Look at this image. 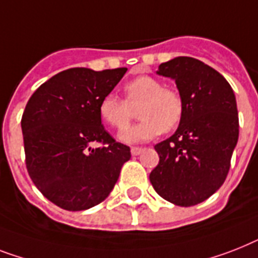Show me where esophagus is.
I'll list each match as a JSON object with an SVG mask.
<instances>
[{
    "label": "esophagus",
    "instance_id": "34e87169",
    "mask_svg": "<svg viewBox=\"0 0 258 258\" xmlns=\"http://www.w3.org/2000/svg\"><path fill=\"white\" fill-rule=\"evenodd\" d=\"M143 152V148L140 147H133L131 148V154L134 155V156H138V155H140Z\"/></svg>",
    "mask_w": 258,
    "mask_h": 258
}]
</instances>
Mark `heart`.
Returning <instances> with one entry per match:
<instances>
[{
	"label": "heart",
	"mask_w": 258,
	"mask_h": 258,
	"mask_svg": "<svg viewBox=\"0 0 258 258\" xmlns=\"http://www.w3.org/2000/svg\"><path fill=\"white\" fill-rule=\"evenodd\" d=\"M123 90L125 100L114 94L100 99L99 115L106 124L122 130L133 118L131 108L141 104L136 115L142 120L119 134V139L124 143L152 140L163 131L168 133L175 128L183 118L184 102L179 91L164 87L163 82L154 77L140 75L127 82Z\"/></svg>",
	"instance_id": "b5f03b06"
}]
</instances>
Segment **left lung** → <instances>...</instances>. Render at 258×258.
I'll return each mask as SVG.
<instances>
[{"mask_svg":"<svg viewBox=\"0 0 258 258\" xmlns=\"http://www.w3.org/2000/svg\"><path fill=\"white\" fill-rule=\"evenodd\" d=\"M156 73L175 81L184 114L176 133L155 146L159 164L150 181L167 202L192 207L225 181L238 140L236 96L219 71L190 56L164 62Z\"/></svg>","mask_w":258,"mask_h":258,"instance_id":"8db88e82","label":"left lung"}]
</instances>
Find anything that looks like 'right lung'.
<instances>
[{
  "label": "right lung",
  "instance_id": "add662e5",
  "mask_svg": "<svg viewBox=\"0 0 258 258\" xmlns=\"http://www.w3.org/2000/svg\"><path fill=\"white\" fill-rule=\"evenodd\" d=\"M127 69L74 68L41 85L27 102L21 127L26 168L35 187L66 211H85L107 198L130 147L104 130L100 99ZM100 143V148H91Z\"/></svg>",
  "mask_w": 258,
  "mask_h": 258
}]
</instances>
